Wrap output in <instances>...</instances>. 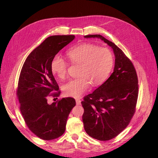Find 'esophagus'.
Returning a JSON list of instances; mask_svg holds the SVG:
<instances>
[{
	"label": "esophagus",
	"mask_w": 158,
	"mask_h": 158,
	"mask_svg": "<svg viewBox=\"0 0 158 158\" xmlns=\"http://www.w3.org/2000/svg\"><path fill=\"white\" fill-rule=\"evenodd\" d=\"M81 104V101L80 99H76V104L77 105H80Z\"/></svg>",
	"instance_id": "obj_1"
}]
</instances>
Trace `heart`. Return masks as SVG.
<instances>
[{
	"label": "heart",
	"mask_w": 158,
	"mask_h": 158,
	"mask_svg": "<svg viewBox=\"0 0 158 158\" xmlns=\"http://www.w3.org/2000/svg\"><path fill=\"white\" fill-rule=\"evenodd\" d=\"M67 56L73 64H80L78 78L69 81L63 86L65 95L80 97L89 89L90 85L97 86L106 80L113 69L114 57L106 47H99L89 43H81L72 47ZM68 64L65 60L56 55L52 60V72L60 79H65Z\"/></svg>",
	"instance_id": "heart-1"
}]
</instances>
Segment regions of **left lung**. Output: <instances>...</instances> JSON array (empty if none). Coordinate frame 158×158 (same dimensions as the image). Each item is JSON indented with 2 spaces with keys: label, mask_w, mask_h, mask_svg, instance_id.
I'll return each mask as SVG.
<instances>
[{
  "label": "left lung",
  "mask_w": 158,
  "mask_h": 158,
  "mask_svg": "<svg viewBox=\"0 0 158 158\" xmlns=\"http://www.w3.org/2000/svg\"><path fill=\"white\" fill-rule=\"evenodd\" d=\"M84 37L101 39L113 48L115 56L110 77L81 102L86 133L98 140H110L127 127L135 114L138 95L137 74L133 64L114 43L100 35Z\"/></svg>",
  "instance_id": "left-lung-1"
}]
</instances>
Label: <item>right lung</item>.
Wrapping results in <instances>:
<instances>
[{
    "instance_id": "right-lung-1",
    "label": "right lung",
    "mask_w": 158,
    "mask_h": 158,
    "mask_svg": "<svg viewBox=\"0 0 158 158\" xmlns=\"http://www.w3.org/2000/svg\"><path fill=\"white\" fill-rule=\"evenodd\" d=\"M74 38V35L48 37L27 56L20 72L16 94L21 113L31 131L44 140L64 133L69 115L76 104L72 97L47 102L50 96L61 93L51 69L52 60Z\"/></svg>"
}]
</instances>
